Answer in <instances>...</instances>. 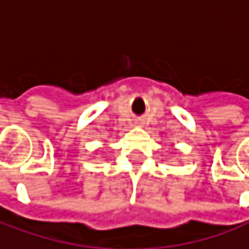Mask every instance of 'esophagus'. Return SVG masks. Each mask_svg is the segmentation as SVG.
<instances>
[{
  "label": "esophagus",
  "mask_w": 249,
  "mask_h": 249,
  "mask_svg": "<svg viewBox=\"0 0 249 249\" xmlns=\"http://www.w3.org/2000/svg\"><path fill=\"white\" fill-rule=\"evenodd\" d=\"M138 124H142V123H138Z\"/></svg>",
  "instance_id": "esophagus-1"
}]
</instances>
